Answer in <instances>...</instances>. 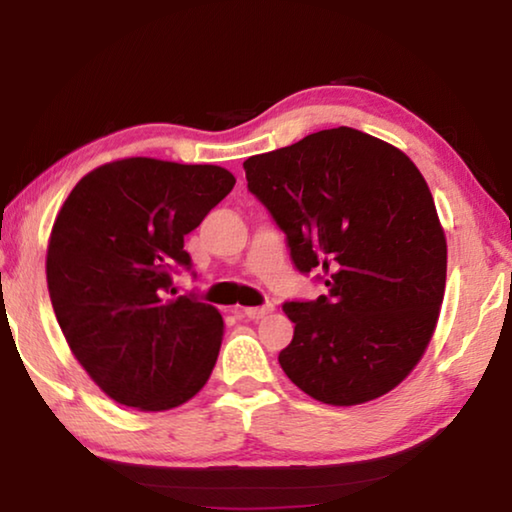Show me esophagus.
I'll list each match as a JSON object with an SVG mask.
<instances>
[{
	"mask_svg": "<svg viewBox=\"0 0 512 512\" xmlns=\"http://www.w3.org/2000/svg\"><path fill=\"white\" fill-rule=\"evenodd\" d=\"M271 311H273L271 305H264V307H241L237 314L241 318H248V320H259V318H264V316L271 314Z\"/></svg>",
	"mask_w": 512,
	"mask_h": 512,
	"instance_id": "esophagus-1",
	"label": "esophagus"
}]
</instances>
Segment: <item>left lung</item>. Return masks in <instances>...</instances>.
<instances>
[{
    "label": "left lung",
    "mask_w": 512,
    "mask_h": 512,
    "mask_svg": "<svg viewBox=\"0 0 512 512\" xmlns=\"http://www.w3.org/2000/svg\"><path fill=\"white\" fill-rule=\"evenodd\" d=\"M248 189L327 293L284 302L280 366L300 391L354 406L411 375L436 329L447 241L427 180L393 144L348 126L244 162Z\"/></svg>",
    "instance_id": "1"
}]
</instances>
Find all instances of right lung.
<instances>
[{
  "label": "right lung",
  "mask_w": 512,
  "mask_h": 512,
  "mask_svg": "<svg viewBox=\"0 0 512 512\" xmlns=\"http://www.w3.org/2000/svg\"><path fill=\"white\" fill-rule=\"evenodd\" d=\"M235 183L216 164L124 158L83 176L60 207L49 298L69 350L110 400L169 411L210 379L223 318L196 298H169L171 273L192 266L185 237Z\"/></svg>",
  "instance_id": "1"
}]
</instances>
